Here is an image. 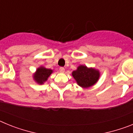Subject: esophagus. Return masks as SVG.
<instances>
[{
	"mask_svg": "<svg viewBox=\"0 0 133 133\" xmlns=\"http://www.w3.org/2000/svg\"><path fill=\"white\" fill-rule=\"evenodd\" d=\"M59 70H60V72H61V73H64L65 69H64V68H63V67H61L59 69Z\"/></svg>",
	"mask_w": 133,
	"mask_h": 133,
	"instance_id": "34e87169",
	"label": "esophagus"
}]
</instances>
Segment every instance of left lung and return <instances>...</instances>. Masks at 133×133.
<instances>
[{
    "instance_id": "1",
    "label": "left lung",
    "mask_w": 133,
    "mask_h": 133,
    "mask_svg": "<svg viewBox=\"0 0 133 133\" xmlns=\"http://www.w3.org/2000/svg\"><path fill=\"white\" fill-rule=\"evenodd\" d=\"M73 78L77 84L83 89H87L95 85L98 82L101 74L99 70L86 65H79L77 70L72 72Z\"/></svg>"
}]
</instances>
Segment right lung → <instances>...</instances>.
Instances as JSON below:
<instances>
[{
    "label": "right lung",
    "mask_w": 133,
    "mask_h": 133,
    "mask_svg": "<svg viewBox=\"0 0 133 133\" xmlns=\"http://www.w3.org/2000/svg\"><path fill=\"white\" fill-rule=\"evenodd\" d=\"M53 72L51 69H46L44 66H41L36 70L35 73L32 75L34 81L38 84H43L47 81L50 75Z\"/></svg>",
    "instance_id": "add662e5"
}]
</instances>
